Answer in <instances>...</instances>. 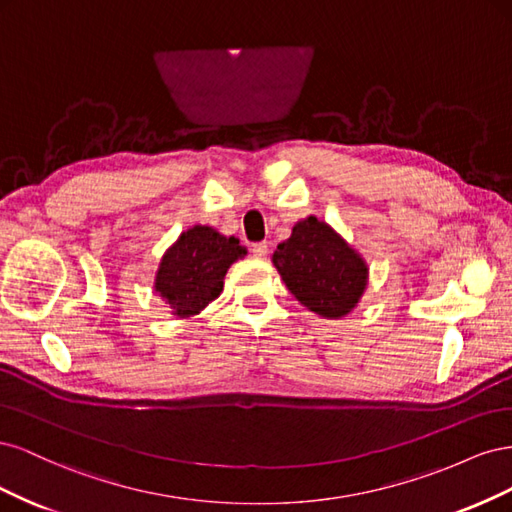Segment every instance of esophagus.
Instances as JSON below:
<instances>
[{
	"label": "esophagus",
	"instance_id": "esophagus-1",
	"mask_svg": "<svg viewBox=\"0 0 512 512\" xmlns=\"http://www.w3.org/2000/svg\"><path fill=\"white\" fill-rule=\"evenodd\" d=\"M250 250H252L254 258H265L267 252H269V245H267L265 241H262V243H254V245L250 247Z\"/></svg>",
	"mask_w": 512,
	"mask_h": 512
}]
</instances>
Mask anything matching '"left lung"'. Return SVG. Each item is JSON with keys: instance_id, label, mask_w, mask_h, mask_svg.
Here are the masks:
<instances>
[{"instance_id": "8db88e82", "label": "left lung", "mask_w": 512, "mask_h": 512, "mask_svg": "<svg viewBox=\"0 0 512 512\" xmlns=\"http://www.w3.org/2000/svg\"><path fill=\"white\" fill-rule=\"evenodd\" d=\"M273 265L294 299L322 318H344L367 288L361 254L316 215L294 224L273 252Z\"/></svg>"}]
</instances>
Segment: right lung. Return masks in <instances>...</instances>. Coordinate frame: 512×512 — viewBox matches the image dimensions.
Returning a JSON list of instances; mask_svg holds the SVG:
<instances>
[{"label": "right lung", "instance_id": "add662e5", "mask_svg": "<svg viewBox=\"0 0 512 512\" xmlns=\"http://www.w3.org/2000/svg\"><path fill=\"white\" fill-rule=\"evenodd\" d=\"M245 254L239 239L211 226H192L162 256L156 292L177 318L196 316L220 297L226 271Z\"/></svg>", "mask_w": 512, "mask_h": 512}]
</instances>
